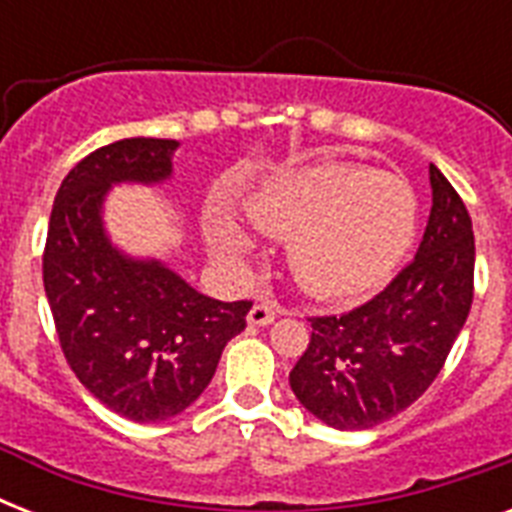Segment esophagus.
<instances>
[{"instance_id":"1","label":"esophagus","mask_w":512,"mask_h":512,"mask_svg":"<svg viewBox=\"0 0 512 512\" xmlns=\"http://www.w3.org/2000/svg\"><path fill=\"white\" fill-rule=\"evenodd\" d=\"M249 324L252 327H268L273 319H276V305L273 303H255L252 311H249Z\"/></svg>"}]
</instances>
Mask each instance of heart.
<instances>
[{
    "label": "heart",
    "instance_id": "obj_1",
    "mask_svg": "<svg viewBox=\"0 0 512 512\" xmlns=\"http://www.w3.org/2000/svg\"><path fill=\"white\" fill-rule=\"evenodd\" d=\"M247 220L273 239H289V268L319 300L372 295L404 260L417 233V196L404 177L358 164L321 162L273 180L252 196ZM217 255L244 260L247 233L225 212L209 217Z\"/></svg>",
    "mask_w": 512,
    "mask_h": 512
}]
</instances>
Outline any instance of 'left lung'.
I'll return each mask as SVG.
<instances>
[{
	"label": "left lung",
	"instance_id": "1",
	"mask_svg": "<svg viewBox=\"0 0 512 512\" xmlns=\"http://www.w3.org/2000/svg\"><path fill=\"white\" fill-rule=\"evenodd\" d=\"M433 207L420 249L382 289L342 316H313L289 372L297 401L337 430L396 417L444 369L473 305L476 239L468 207L430 164Z\"/></svg>",
	"mask_w": 512,
	"mask_h": 512
}]
</instances>
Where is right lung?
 <instances>
[{
	"label": "right lung",
	"instance_id": "obj_1",
	"mask_svg": "<svg viewBox=\"0 0 512 512\" xmlns=\"http://www.w3.org/2000/svg\"><path fill=\"white\" fill-rule=\"evenodd\" d=\"M175 140H116L60 183L42 255L44 292L68 366L111 412L162 422L196 401L252 300L220 303L156 260L111 247L100 209L114 183L170 177Z\"/></svg>",
	"mask_w": 512,
	"mask_h": 512
}]
</instances>
